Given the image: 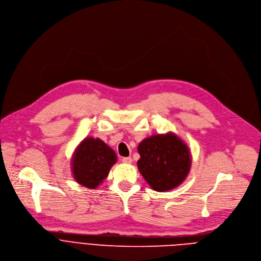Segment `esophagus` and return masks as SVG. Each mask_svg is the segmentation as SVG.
<instances>
[{
  "instance_id": "esophagus-1",
  "label": "esophagus",
  "mask_w": 261,
  "mask_h": 261,
  "mask_svg": "<svg viewBox=\"0 0 261 261\" xmlns=\"http://www.w3.org/2000/svg\"><path fill=\"white\" fill-rule=\"evenodd\" d=\"M122 161H123V163H125V164H131V163H132V158L126 156V158H123Z\"/></svg>"
}]
</instances>
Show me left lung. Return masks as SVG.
I'll return each instance as SVG.
<instances>
[{
  "label": "left lung",
  "instance_id": "obj_1",
  "mask_svg": "<svg viewBox=\"0 0 261 261\" xmlns=\"http://www.w3.org/2000/svg\"><path fill=\"white\" fill-rule=\"evenodd\" d=\"M137 167L147 185L164 193L178 188L188 177L192 155L188 144L174 132L144 138L137 147Z\"/></svg>",
  "mask_w": 261,
  "mask_h": 261
}]
</instances>
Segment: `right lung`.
<instances>
[{
  "mask_svg": "<svg viewBox=\"0 0 261 261\" xmlns=\"http://www.w3.org/2000/svg\"><path fill=\"white\" fill-rule=\"evenodd\" d=\"M117 154L100 138L85 137L74 148L70 159L73 179L84 188L96 189L109 176L117 163Z\"/></svg>",
  "mask_w": 261,
  "mask_h": 261,
  "instance_id": "add662e5",
  "label": "right lung"
}]
</instances>
